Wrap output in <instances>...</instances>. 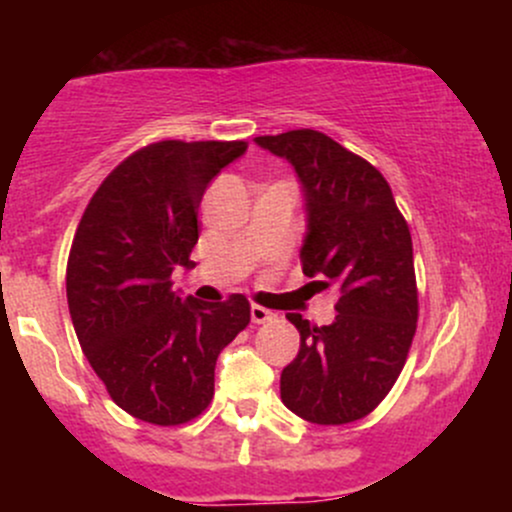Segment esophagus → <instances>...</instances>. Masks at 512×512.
<instances>
[{"instance_id":"1","label":"esophagus","mask_w":512,"mask_h":512,"mask_svg":"<svg viewBox=\"0 0 512 512\" xmlns=\"http://www.w3.org/2000/svg\"><path fill=\"white\" fill-rule=\"evenodd\" d=\"M250 317H252V322H255V325H264V322L274 320V313H272V310L262 308V305H252Z\"/></svg>"}]
</instances>
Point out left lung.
<instances>
[{"label":"left lung","instance_id":"left-lung-1","mask_svg":"<svg viewBox=\"0 0 512 512\" xmlns=\"http://www.w3.org/2000/svg\"><path fill=\"white\" fill-rule=\"evenodd\" d=\"M255 142L286 158L303 185V274L325 279L317 281L322 289L339 286L332 325L286 315L301 349L281 370V402L310 424H351L392 390L414 339L419 293L409 226L383 173L327 134L291 129Z\"/></svg>","mask_w":512,"mask_h":512}]
</instances>
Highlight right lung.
I'll use <instances>...</instances> for the list:
<instances>
[{"label": "right lung", "mask_w": 512, "mask_h": 512, "mask_svg": "<svg viewBox=\"0 0 512 512\" xmlns=\"http://www.w3.org/2000/svg\"><path fill=\"white\" fill-rule=\"evenodd\" d=\"M245 142L166 139L134 151L101 182L67 262V303L81 349L134 419L180 426L209 407L216 358L250 322L243 293L202 303L173 291L195 267L197 211Z\"/></svg>", "instance_id": "1"}]
</instances>
